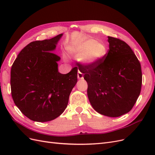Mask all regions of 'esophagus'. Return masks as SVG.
Instances as JSON below:
<instances>
[{
	"label": "esophagus",
	"mask_w": 155,
	"mask_h": 155,
	"mask_svg": "<svg viewBox=\"0 0 155 155\" xmlns=\"http://www.w3.org/2000/svg\"><path fill=\"white\" fill-rule=\"evenodd\" d=\"M78 78L79 79H83V75L81 72H78Z\"/></svg>",
	"instance_id": "34e87169"
}]
</instances>
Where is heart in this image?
<instances>
[{
    "label": "heart",
    "instance_id": "obj_1",
    "mask_svg": "<svg viewBox=\"0 0 155 155\" xmlns=\"http://www.w3.org/2000/svg\"><path fill=\"white\" fill-rule=\"evenodd\" d=\"M67 50L72 55L80 57L81 61L87 65H94L100 63L107 53V48L104 43L92 39L70 45L67 46Z\"/></svg>",
    "mask_w": 155,
    "mask_h": 155
}]
</instances>
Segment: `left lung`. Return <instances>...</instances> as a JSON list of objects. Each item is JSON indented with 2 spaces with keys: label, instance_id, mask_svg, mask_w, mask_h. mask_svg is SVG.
<instances>
[{
  "label": "left lung",
  "instance_id": "obj_1",
  "mask_svg": "<svg viewBox=\"0 0 155 155\" xmlns=\"http://www.w3.org/2000/svg\"><path fill=\"white\" fill-rule=\"evenodd\" d=\"M109 50L100 63L78 64L88 84L87 95L98 113L119 117L129 112L141 91L142 74L137 56L125 42L108 37Z\"/></svg>",
  "mask_w": 155,
  "mask_h": 155
}]
</instances>
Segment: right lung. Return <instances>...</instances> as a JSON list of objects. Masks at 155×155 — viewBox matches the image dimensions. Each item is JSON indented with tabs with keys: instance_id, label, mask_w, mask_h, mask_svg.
Instances as JSON below:
<instances>
[{
	"instance_id": "1",
	"label": "right lung",
	"mask_w": 155,
	"mask_h": 155,
	"mask_svg": "<svg viewBox=\"0 0 155 155\" xmlns=\"http://www.w3.org/2000/svg\"><path fill=\"white\" fill-rule=\"evenodd\" d=\"M63 34L26 46L11 69L12 96L15 105L31 120H53L66 109L78 81V68L67 74L58 71L61 59L53 51Z\"/></svg>"
}]
</instances>
